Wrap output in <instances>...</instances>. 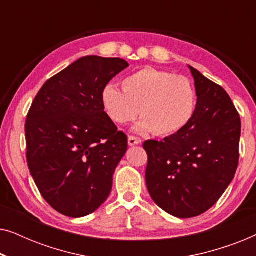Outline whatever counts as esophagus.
<instances>
[{"mask_svg":"<svg viewBox=\"0 0 256 256\" xmlns=\"http://www.w3.org/2000/svg\"><path fill=\"white\" fill-rule=\"evenodd\" d=\"M142 141H141V138H136V136H132V135H130L128 138V144L129 146H138V144H140V143H141Z\"/></svg>","mask_w":256,"mask_h":256,"instance_id":"1","label":"esophagus"}]
</instances>
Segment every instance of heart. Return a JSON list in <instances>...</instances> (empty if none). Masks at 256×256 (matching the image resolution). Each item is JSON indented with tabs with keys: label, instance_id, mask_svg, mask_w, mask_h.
<instances>
[{
	"label": "heart",
	"instance_id": "b5f03b06",
	"mask_svg": "<svg viewBox=\"0 0 256 256\" xmlns=\"http://www.w3.org/2000/svg\"><path fill=\"white\" fill-rule=\"evenodd\" d=\"M196 102L190 80L152 68L136 70L126 76L122 90L108 85L102 92L104 108L115 124H127L141 113L138 130L158 136L176 134L186 127L194 118Z\"/></svg>",
	"mask_w": 256,
	"mask_h": 256
}]
</instances>
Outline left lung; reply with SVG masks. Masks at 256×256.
<instances>
[{"label":"left lung","instance_id":"1","mask_svg":"<svg viewBox=\"0 0 256 256\" xmlns=\"http://www.w3.org/2000/svg\"><path fill=\"white\" fill-rule=\"evenodd\" d=\"M194 118L163 141L148 140L146 183L152 200L177 218H192L222 197L239 164L241 121L228 94L197 70Z\"/></svg>","mask_w":256,"mask_h":256}]
</instances>
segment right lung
<instances>
[{"label": "right lung", "mask_w": 256, "mask_h": 256, "mask_svg": "<svg viewBox=\"0 0 256 256\" xmlns=\"http://www.w3.org/2000/svg\"><path fill=\"white\" fill-rule=\"evenodd\" d=\"M128 66L120 58H80L46 80L28 112V166L40 194L62 214H90L110 194L128 141L104 112L102 92Z\"/></svg>", "instance_id": "right-lung-1"}]
</instances>
